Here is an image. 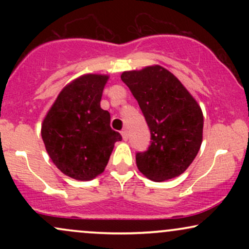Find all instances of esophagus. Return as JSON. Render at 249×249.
I'll return each instance as SVG.
<instances>
[{
  "instance_id": "esophagus-1",
  "label": "esophagus",
  "mask_w": 249,
  "mask_h": 249,
  "mask_svg": "<svg viewBox=\"0 0 249 249\" xmlns=\"http://www.w3.org/2000/svg\"><path fill=\"white\" fill-rule=\"evenodd\" d=\"M121 133H122L123 139H124V141H127V139H128V133H127V131H126V130H123Z\"/></svg>"
}]
</instances>
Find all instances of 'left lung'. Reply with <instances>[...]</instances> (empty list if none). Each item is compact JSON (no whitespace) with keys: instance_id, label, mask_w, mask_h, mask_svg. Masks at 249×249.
Wrapping results in <instances>:
<instances>
[{"instance_id":"1","label":"left lung","mask_w":249,"mask_h":249,"mask_svg":"<svg viewBox=\"0 0 249 249\" xmlns=\"http://www.w3.org/2000/svg\"><path fill=\"white\" fill-rule=\"evenodd\" d=\"M138 102L151 132V145L136 154L148 179L164 181L187 170L202 142L204 116L199 104L173 73L152 65L121 76Z\"/></svg>"}]
</instances>
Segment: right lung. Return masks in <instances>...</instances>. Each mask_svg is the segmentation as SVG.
I'll list each match as a JSON object with an SVG mask.
<instances>
[{"mask_svg":"<svg viewBox=\"0 0 249 249\" xmlns=\"http://www.w3.org/2000/svg\"><path fill=\"white\" fill-rule=\"evenodd\" d=\"M108 76L89 73L63 88L42 123V139L57 168L81 181L104 172L119 132L101 107Z\"/></svg>","mask_w":249,"mask_h":249,"instance_id":"add662e5","label":"right lung"}]
</instances>
